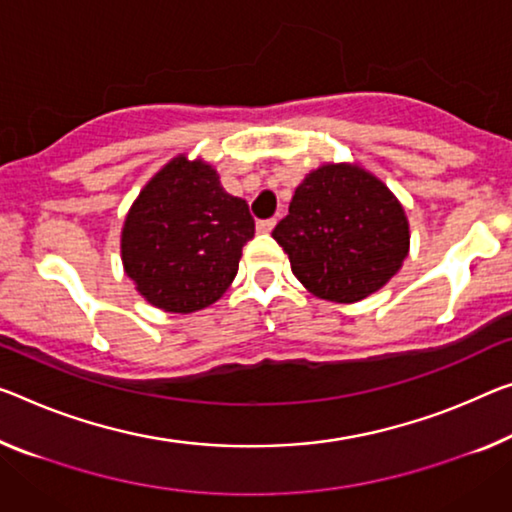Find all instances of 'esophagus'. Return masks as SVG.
<instances>
[{
    "label": "esophagus",
    "mask_w": 512,
    "mask_h": 512,
    "mask_svg": "<svg viewBox=\"0 0 512 512\" xmlns=\"http://www.w3.org/2000/svg\"><path fill=\"white\" fill-rule=\"evenodd\" d=\"M274 224H277V219H261V222L256 224V231L258 233H270L274 229Z\"/></svg>",
    "instance_id": "1"
}]
</instances>
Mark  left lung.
Listing matches in <instances>:
<instances>
[{
	"label": "left lung",
	"instance_id": "1",
	"mask_svg": "<svg viewBox=\"0 0 512 512\" xmlns=\"http://www.w3.org/2000/svg\"><path fill=\"white\" fill-rule=\"evenodd\" d=\"M272 238L309 293L352 304L400 270L410 251V224L380 178L341 162L322 164L302 180Z\"/></svg>",
	"mask_w": 512,
	"mask_h": 512
}]
</instances>
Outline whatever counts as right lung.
I'll list each match as a JSON object with an SVG mask.
<instances>
[{
    "instance_id": "obj_1",
    "label": "right lung",
    "mask_w": 512,
    "mask_h": 512,
    "mask_svg": "<svg viewBox=\"0 0 512 512\" xmlns=\"http://www.w3.org/2000/svg\"><path fill=\"white\" fill-rule=\"evenodd\" d=\"M251 238L247 201L224 192L210 164L178 155L132 203L121 258L146 302L169 313H194L226 293Z\"/></svg>"
}]
</instances>
